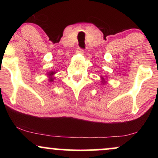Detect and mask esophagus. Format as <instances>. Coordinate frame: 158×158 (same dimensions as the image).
<instances>
[{"label": "esophagus", "mask_w": 158, "mask_h": 158, "mask_svg": "<svg viewBox=\"0 0 158 158\" xmlns=\"http://www.w3.org/2000/svg\"><path fill=\"white\" fill-rule=\"evenodd\" d=\"M77 52H79V53H80V54H83L84 53V49L79 48L77 49Z\"/></svg>", "instance_id": "34e87169"}]
</instances>
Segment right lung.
Returning a JSON list of instances; mask_svg holds the SVG:
<instances>
[{
  "mask_svg": "<svg viewBox=\"0 0 158 158\" xmlns=\"http://www.w3.org/2000/svg\"><path fill=\"white\" fill-rule=\"evenodd\" d=\"M54 73H54V72H51V73H50V76H52ZM52 79H53V78H50V81H52Z\"/></svg>",
  "mask_w": 158,
  "mask_h": 158,
  "instance_id": "right-lung-1",
  "label": "right lung"
}]
</instances>
